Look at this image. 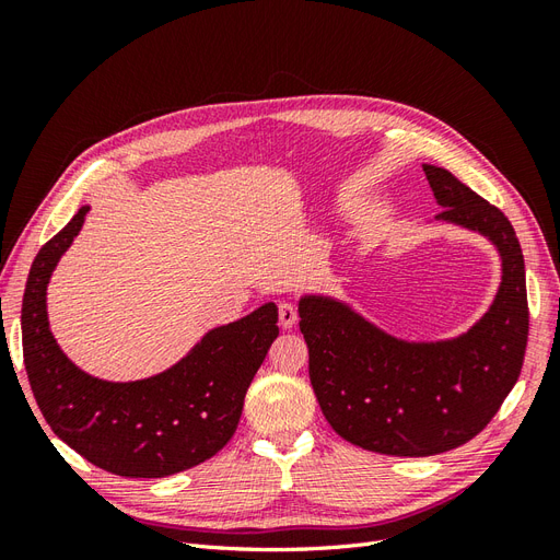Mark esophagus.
Wrapping results in <instances>:
<instances>
[{
	"label": "esophagus",
	"instance_id": "obj_1",
	"mask_svg": "<svg viewBox=\"0 0 560 560\" xmlns=\"http://www.w3.org/2000/svg\"><path fill=\"white\" fill-rule=\"evenodd\" d=\"M278 315H280L282 329H292L296 325V319H299V311H296V306H294L292 301H280Z\"/></svg>",
	"mask_w": 560,
	"mask_h": 560
}]
</instances>
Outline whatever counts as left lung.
Returning <instances> with one entry per match:
<instances>
[{
	"instance_id": "1",
	"label": "left lung",
	"mask_w": 560,
	"mask_h": 560,
	"mask_svg": "<svg viewBox=\"0 0 560 560\" xmlns=\"http://www.w3.org/2000/svg\"><path fill=\"white\" fill-rule=\"evenodd\" d=\"M444 210L434 219L477 231L502 259L483 317L446 341H406L334 296L299 301L308 374L336 434L364 451L425 457L467 444L518 381L528 343V296L514 226L444 167L422 165Z\"/></svg>"
}]
</instances>
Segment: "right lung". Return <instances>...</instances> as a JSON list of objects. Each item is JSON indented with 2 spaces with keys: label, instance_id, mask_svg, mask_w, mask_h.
I'll list each match as a JSON object with an SVG mask.
<instances>
[{
  "label": "right lung",
  "instance_id": "obj_1",
  "mask_svg": "<svg viewBox=\"0 0 560 560\" xmlns=\"http://www.w3.org/2000/svg\"><path fill=\"white\" fill-rule=\"evenodd\" d=\"M83 206L32 261L21 327L30 387L62 442L100 469L128 479H161L206 463L233 436L247 387L278 338V306L210 329L161 374L112 383L81 371L48 329L46 287L79 235Z\"/></svg>",
  "mask_w": 560,
  "mask_h": 560
}]
</instances>
